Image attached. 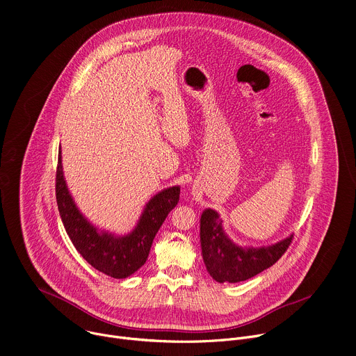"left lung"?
<instances>
[{
  "instance_id": "8db88e82",
  "label": "left lung",
  "mask_w": 356,
  "mask_h": 356,
  "mask_svg": "<svg viewBox=\"0 0 356 356\" xmlns=\"http://www.w3.org/2000/svg\"><path fill=\"white\" fill-rule=\"evenodd\" d=\"M293 235L269 246H239L229 239L216 210L206 209L200 218V242L204 265L218 283L248 280L275 265L287 250Z\"/></svg>"
}]
</instances>
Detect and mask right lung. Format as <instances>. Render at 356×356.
<instances>
[{"instance_id": "add662e5", "label": "right lung", "mask_w": 356, "mask_h": 356, "mask_svg": "<svg viewBox=\"0 0 356 356\" xmlns=\"http://www.w3.org/2000/svg\"><path fill=\"white\" fill-rule=\"evenodd\" d=\"M180 187L173 186L152 197L140 214L136 227L127 235L98 231L80 213L69 193L63 176L59 149L56 169V201L65 229L80 255L97 270L114 279L135 273L147 259L155 235L168 214L177 206Z\"/></svg>"}]
</instances>
